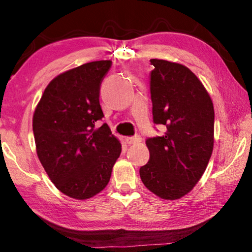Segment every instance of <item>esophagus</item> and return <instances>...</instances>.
<instances>
[{
    "label": "esophagus",
    "mask_w": 252,
    "mask_h": 252,
    "mask_svg": "<svg viewBox=\"0 0 252 252\" xmlns=\"http://www.w3.org/2000/svg\"><path fill=\"white\" fill-rule=\"evenodd\" d=\"M141 136L140 135H135V136H127L126 138V141L127 144H135V143H139L141 142Z\"/></svg>",
    "instance_id": "34e87169"
}]
</instances>
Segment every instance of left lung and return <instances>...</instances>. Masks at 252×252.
Segmentation results:
<instances>
[{
	"mask_svg": "<svg viewBox=\"0 0 252 252\" xmlns=\"http://www.w3.org/2000/svg\"><path fill=\"white\" fill-rule=\"evenodd\" d=\"M153 122L163 125L162 136L147 139L149 162L140 168L143 185L158 197L180 199L206 171L213 150L215 110L197 75L187 66L151 59Z\"/></svg>",
	"mask_w": 252,
	"mask_h": 252,
	"instance_id": "1",
	"label": "left lung"
}]
</instances>
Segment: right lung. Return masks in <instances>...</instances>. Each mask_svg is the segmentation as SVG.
<instances>
[{
	"mask_svg": "<svg viewBox=\"0 0 252 252\" xmlns=\"http://www.w3.org/2000/svg\"><path fill=\"white\" fill-rule=\"evenodd\" d=\"M112 62H89L59 74L45 88L33 114L39 160L54 186L67 197L85 200L110 181L121 143L103 118L99 96Z\"/></svg>",
	"mask_w": 252,
	"mask_h": 252,
	"instance_id": "right-lung-1",
	"label": "right lung"
}]
</instances>
